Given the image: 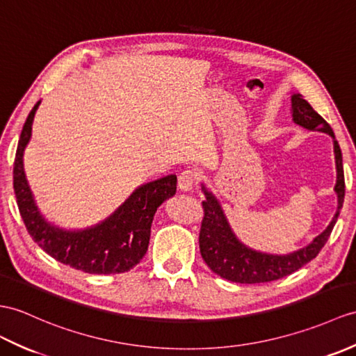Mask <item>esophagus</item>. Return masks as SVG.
<instances>
[{
	"mask_svg": "<svg viewBox=\"0 0 356 356\" xmlns=\"http://www.w3.org/2000/svg\"><path fill=\"white\" fill-rule=\"evenodd\" d=\"M198 175L193 170H185L179 176V189L180 191H191L194 185H197Z\"/></svg>",
	"mask_w": 356,
	"mask_h": 356,
	"instance_id": "1",
	"label": "esophagus"
}]
</instances>
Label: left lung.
I'll list each match as a JSON object with an SVG mask.
<instances>
[{
	"label": "left lung",
	"mask_w": 356,
	"mask_h": 356,
	"mask_svg": "<svg viewBox=\"0 0 356 356\" xmlns=\"http://www.w3.org/2000/svg\"><path fill=\"white\" fill-rule=\"evenodd\" d=\"M291 102L293 120L296 124L312 131H323V134H327L334 138V152L337 163L335 193L338 195V211L325 232L320 234L309 245L290 254H267L254 252L238 241L229 227V222L221 211L220 203L216 200V197L203 188L206 194V202H202L203 218L200 226V235H198L202 258L216 275L230 280V282H271V280L290 276L291 273L307 266L325 247L327 238L330 236V232H332L335 226L337 218L340 216V209L343 208L346 193L343 156L334 131L329 124L312 109V106L305 100L303 95H293Z\"/></svg>",
	"instance_id": "1"
}]
</instances>
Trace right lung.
I'll list each match as a JSON object with an SVG mask.
<instances>
[{"instance_id": "obj_1", "label": "right lung", "mask_w": 356, "mask_h": 356, "mask_svg": "<svg viewBox=\"0 0 356 356\" xmlns=\"http://www.w3.org/2000/svg\"><path fill=\"white\" fill-rule=\"evenodd\" d=\"M38 102L24 124L13 163L16 203L27 232L56 261L90 275H117L134 268L147 253L156 211L176 194L177 177L170 175L143 185L102 225L81 232H65L40 216L22 167V153L30 135Z\"/></svg>"}]
</instances>
